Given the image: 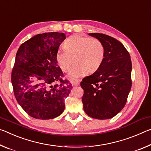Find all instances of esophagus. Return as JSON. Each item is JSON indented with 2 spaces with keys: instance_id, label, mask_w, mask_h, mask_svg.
Here are the masks:
<instances>
[{
  "instance_id": "obj_1",
  "label": "esophagus",
  "mask_w": 151,
  "mask_h": 151,
  "mask_svg": "<svg viewBox=\"0 0 151 151\" xmlns=\"http://www.w3.org/2000/svg\"><path fill=\"white\" fill-rule=\"evenodd\" d=\"M80 84V81H73L72 82V85L74 86H77Z\"/></svg>"
}]
</instances>
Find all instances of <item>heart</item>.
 I'll return each mask as SVG.
<instances>
[{"mask_svg":"<svg viewBox=\"0 0 151 151\" xmlns=\"http://www.w3.org/2000/svg\"><path fill=\"white\" fill-rule=\"evenodd\" d=\"M65 50L59 49L55 59L63 72H68L74 59L76 63L71 69L68 77L75 80L88 73H93L102 65L105 56V47L98 39L76 35L64 42Z\"/></svg>","mask_w":151,"mask_h":151,"instance_id":"heart-1","label":"heart"}]
</instances>
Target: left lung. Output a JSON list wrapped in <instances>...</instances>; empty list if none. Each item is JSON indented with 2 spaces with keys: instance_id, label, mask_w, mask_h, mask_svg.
<instances>
[{
  "instance_id": "1",
  "label": "left lung",
  "mask_w": 151,
  "mask_h": 151,
  "mask_svg": "<svg viewBox=\"0 0 151 151\" xmlns=\"http://www.w3.org/2000/svg\"><path fill=\"white\" fill-rule=\"evenodd\" d=\"M105 47L102 65L80 83L83 110L89 116L106 120L123 109L131 89L132 62L129 53L117 39L102 33H89Z\"/></svg>"
}]
</instances>
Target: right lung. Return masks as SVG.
Returning <instances> with one entry per match:
<instances>
[{
  "label": "right lung",
  "mask_w": 151,
  "mask_h": 151,
  "mask_svg": "<svg viewBox=\"0 0 151 151\" xmlns=\"http://www.w3.org/2000/svg\"><path fill=\"white\" fill-rule=\"evenodd\" d=\"M65 39L63 33L38 34L17 51L11 73L14 94L21 108L34 118L48 120L61 114L71 86L63 80L55 55Z\"/></svg>",
  "instance_id": "add662e5"
}]
</instances>
